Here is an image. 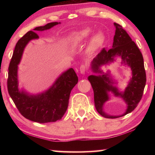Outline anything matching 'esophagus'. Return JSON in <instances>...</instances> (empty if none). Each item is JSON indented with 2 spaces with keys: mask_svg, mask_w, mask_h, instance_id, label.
Wrapping results in <instances>:
<instances>
[{
  "mask_svg": "<svg viewBox=\"0 0 155 155\" xmlns=\"http://www.w3.org/2000/svg\"><path fill=\"white\" fill-rule=\"evenodd\" d=\"M86 70H87V66L85 65H81L80 67V72L81 74H85Z\"/></svg>",
  "mask_w": 155,
  "mask_h": 155,
  "instance_id": "34e87169",
  "label": "esophagus"
}]
</instances>
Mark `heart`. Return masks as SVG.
<instances>
[{
  "label": "heart",
  "instance_id": "heart-1",
  "mask_svg": "<svg viewBox=\"0 0 155 155\" xmlns=\"http://www.w3.org/2000/svg\"><path fill=\"white\" fill-rule=\"evenodd\" d=\"M92 33V30L90 28H85L83 29L76 31L72 33L70 36V41H71L73 45L77 46L81 43L84 42L91 36ZM104 40V36L101 33H97L96 35L94 36L91 40V48H96L101 44Z\"/></svg>",
  "mask_w": 155,
  "mask_h": 155
}]
</instances>
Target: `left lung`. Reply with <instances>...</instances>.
I'll return each mask as SVG.
<instances>
[{
  "label": "left lung",
  "mask_w": 155,
  "mask_h": 155,
  "mask_svg": "<svg viewBox=\"0 0 155 155\" xmlns=\"http://www.w3.org/2000/svg\"><path fill=\"white\" fill-rule=\"evenodd\" d=\"M114 25L115 33L112 48L108 51L104 48L101 50L91 62V69L94 72L103 74L100 67L113 62L114 57L119 56L122 60V64L128 65L131 68L132 78L124 92H120L117 88L114 86V82L109 74L90 75L88 77L94 90L96 109L98 114L107 118H117L133 111L142 98L146 82L143 58L141 51L121 25L115 22ZM109 91L124 99L127 104V109L124 114L114 117L107 114L103 111V104L109 99Z\"/></svg>",
  "instance_id": "1"
}]
</instances>
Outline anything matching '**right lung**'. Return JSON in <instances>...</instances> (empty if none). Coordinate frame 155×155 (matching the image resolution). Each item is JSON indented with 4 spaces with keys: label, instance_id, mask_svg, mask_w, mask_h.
Listing matches in <instances>:
<instances>
[{
    "label": "right lung",
    "instance_id": "1",
    "mask_svg": "<svg viewBox=\"0 0 155 155\" xmlns=\"http://www.w3.org/2000/svg\"><path fill=\"white\" fill-rule=\"evenodd\" d=\"M60 24L54 22L36 27L22 37L16 43L9 66L7 89L10 97L18 111L25 118L39 123L56 122L61 120L68 109L70 92L78 83V77L73 68H70L57 78L45 92L31 95L20 91L18 82V65L29 41L39 38L35 32L49 29Z\"/></svg>",
    "mask_w": 155,
    "mask_h": 155
}]
</instances>
